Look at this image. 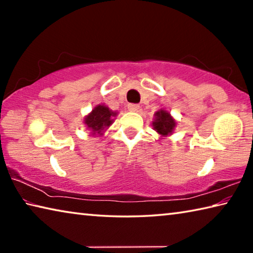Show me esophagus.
Masks as SVG:
<instances>
[{
  "instance_id": "34e87169",
  "label": "esophagus",
  "mask_w": 253,
  "mask_h": 253,
  "mask_svg": "<svg viewBox=\"0 0 253 253\" xmlns=\"http://www.w3.org/2000/svg\"><path fill=\"white\" fill-rule=\"evenodd\" d=\"M128 109L130 111H137L139 109V105L138 104H128Z\"/></svg>"
}]
</instances>
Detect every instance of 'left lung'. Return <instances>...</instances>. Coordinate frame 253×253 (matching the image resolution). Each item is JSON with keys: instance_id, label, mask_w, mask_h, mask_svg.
Listing matches in <instances>:
<instances>
[{"instance_id": "1", "label": "left lung", "mask_w": 253, "mask_h": 253, "mask_svg": "<svg viewBox=\"0 0 253 253\" xmlns=\"http://www.w3.org/2000/svg\"><path fill=\"white\" fill-rule=\"evenodd\" d=\"M155 121L153 123L154 129L161 135H169L173 131L175 127V121L165 110H160L155 114Z\"/></svg>"}]
</instances>
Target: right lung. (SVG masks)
<instances>
[{
	"mask_svg": "<svg viewBox=\"0 0 253 253\" xmlns=\"http://www.w3.org/2000/svg\"><path fill=\"white\" fill-rule=\"evenodd\" d=\"M116 113L109 110L108 107L99 105L92 110L91 114H89L84 119L85 125L90 128L93 134H100L106 127H109L113 123L111 117L115 116Z\"/></svg>",
	"mask_w": 253,
	"mask_h": 253,
	"instance_id": "add662e5",
	"label": "right lung"
}]
</instances>
